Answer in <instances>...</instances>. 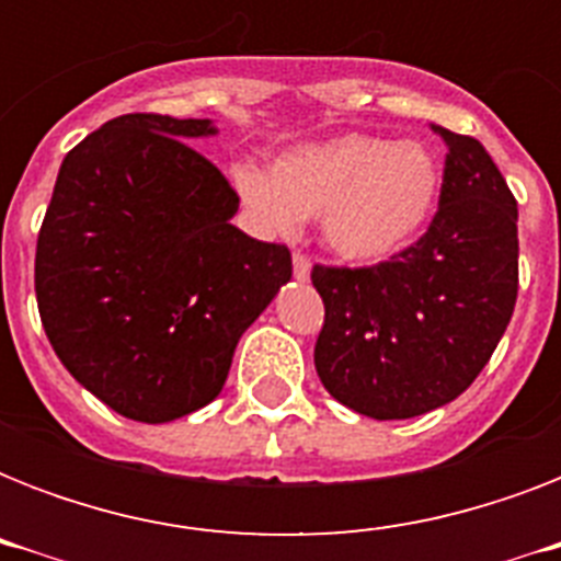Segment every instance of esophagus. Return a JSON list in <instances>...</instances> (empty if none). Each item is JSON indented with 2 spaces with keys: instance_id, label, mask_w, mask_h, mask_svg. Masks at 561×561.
<instances>
[{
  "instance_id": "esophagus-1",
  "label": "esophagus",
  "mask_w": 561,
  "mask_h": 561,
  "mask_svg": "<svg viewBox=\"0 0 561 561\" xmlns=\"http://www.w3.org/2000/svg\"><path fill=\"white\" fill-rule=\"evenodd\" d=\"M294 276L299 282H306L311 276V259L306 253H294Z\"/></svg>"
}]
</instances>
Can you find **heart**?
<instances>
[{
  "mask_svg": "<svg viewBox=\"0 0 561 561\" xmlns=\"http://www.w3.org/2000/svg\"><path fill=\"white\" fill-rule=\"evenodd\" d=\"M236 186L273 232L294 236L302 218H323L334 253L373 264L399 253L425 227L439 171L422 145L352 134L285 153L271 174L241 165Z\"/></svg>",
  "mask_w": 561,
  "mask_h": 561,
  "instance_id": "obj_1",
  "label": "heart"
}]
</instances>
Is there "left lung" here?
I'll use <instances>...</instances> for the list:
<instances>
[{
    "label": "left lung",
    "mask_w": 561,
    "mask_h": 561,
    "mask_svg": "<svg viewBox=\"0 0 561 561\" xmlns=\"http://www.w3.org/2000/svg\"><path fill=\"white\" fill-rule=\"evenodd\" d=\"M443 136L439 206L427 229L369 267L314 264L325 317L320 381L373 419L422 416L486 367L518 297V203L474 136Z\"/></svg>",
    "instance_id": "8db88e82"
}]
</instances>
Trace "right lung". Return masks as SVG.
Masks as SVG:
<instances>
[{
    "instance_id": "1",
    "label": "right lung",
    "mask_w": 561,
    "mask_h": 561,
    "mask_svg": "<svg viewBox=\"0 0 561 561\" xmlns=\"http://www.w3.org/2000/svg\"><path fill=\"white\" fill-rule=\"evenodd\" d=\"M209 134V118H110L66 153L37 236L51 350L148 425L218 396L241 334L294 273L288 247L229 224L238 192L188 142Z\"/></svg>"
}]
</instances>
